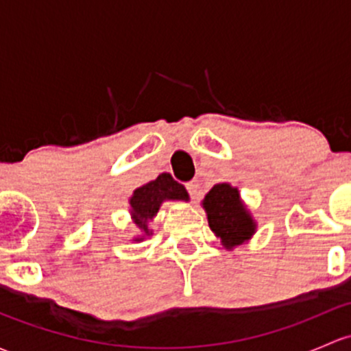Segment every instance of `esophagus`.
<instances>
[{"instance_id":"esophagus-1","label":"esophagus","mask_w":351,"mask_h":351,"mask_svg":"<svg viewBox=\"0 0 351 351\" xmlns=\"http://www.w3.org/2000/svg\"><path fill=\"white\" fill-rule=\"evenodd\" d=\"M186 190H188V193H190L191 198H197L198 195H200V185H198L197 180H193V182H188Z\"/></svg>"}]
</instances>
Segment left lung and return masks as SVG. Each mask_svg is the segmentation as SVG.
<instances>
[{
    "label": "left lung",
    "instance_id": "1",
    "mask_svg": "<svg viewBox=\"0 0 351 351\" xmlns=\"http://www.w3.org/2000/svg\"><path fill=\"white\" fill-rule=\"evenodd\" d=\"M202 206L208 225L227 250L249 242L257 230V222L241 198V191L230 183H219L205 195Z\"/></svg>",
    "mask_w": 351,
    "mask_h": 351
}]
</instances>
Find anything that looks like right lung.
Returning <instances> with one entry per match:
<instances>
[{"label": "right lung", "instance_id": "right-lung-1", "mask_svg": "<svg viewBox=\"0 0 351 351\" xmlns=\"http://www.w3.org/2000/svg\"><path fill=\"white\" fill-rule=\"evenodd\" d=\"M166 200H190L186 188L182 183L175 182L168 173H163L156 180L132 191L129 198V212H131L132 222L141 232L132 241L143 242L146 237L153 235V230H149V222L156 217L160 206Z\"/></svg>", "mask_w": 351, "mask_h": 351}]
</instances>
